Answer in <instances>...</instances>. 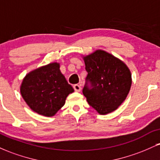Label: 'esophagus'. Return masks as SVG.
Instances as JSON below:
<instances>
[{
    "mask_svg": "<svg viewBox=\"0 0 160 160\" xmlns=\"http://www.w3.org/2000/svg\"><path fill=\"white\" fill-rule=\"evenodd\" d=\"M74 89L76 92H80V90H81V87H80V85H78V84L74 85Z\"/></svg>",
    "mask_w": 160,
    "mask_h": 160,
    "instance_id": "1",
    "label": "esophagus"
}]
</instances>
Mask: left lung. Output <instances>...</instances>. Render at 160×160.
Here are the masks:
<instances>
[{
	"label": "left lung",
	"mask_w": 160,
	"mask_h": 160,
	"mask_svg": "<svg viewBox=\"0 0 160 160\" xmlns=\"http://www.w3.org/2000/svg\"><path fill=\"white\" fill-rule=\"evenodd\" d=\"M88 75L82 93L89 105L99 114L116 111L124 102L132 86V74L127 65L102 49L82 56Z\"/></svg>",
	"instance_id": "obj_1"
}]
</instances>
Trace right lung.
Listing matches in <instances>:
<instances>
[{
	"instance_id": "right-lung-1",
	"label": "right lung",
	"mask_w": 160,
	"mask_h": 160,
	"mask_svg": "<svg viewBox=\"0 0 160 160\" xmlns=\"http://www.w3.org/2000/svg\"><path fill=\"white\" fill-rule=\"evenodd\" d=\"M60 64L52 62L25 75L20 92L28 107L38 114L52 117L63 107L74 89L60 71Z\"/></svg>"
}]
</instances>
